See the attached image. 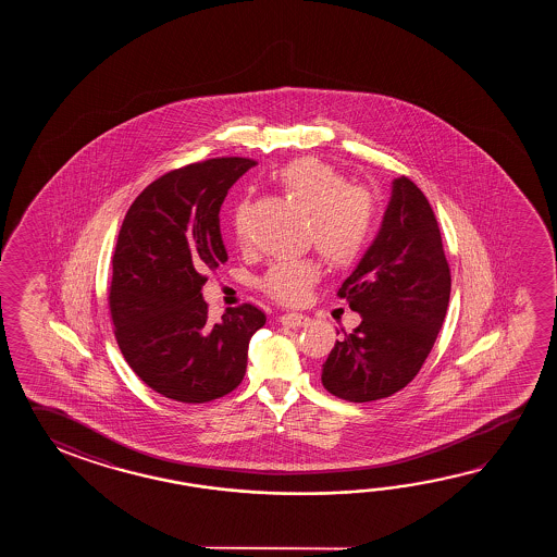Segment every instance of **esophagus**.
<instances>
[{
  "mask_svg": "<svg viewBox=\"0 0 557 557\" xmlns=\"http://www.w3.org/2000/svg\"><path fill=\"white\" fill-rule=\"evenodd\" d=\"M281 322L284 326H290V329H298V326H307L310 319L305 314H298V312H286L281 317Z\"/></svg>",
  "mask_w": 557,
  "mask_h": 557,
  "instance_id": "obj_1",
  "label": "esophagus"
}]
</instances>
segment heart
I'll return each mask as SVG.
<instances>
[{"label": "heart", "mask_w": 557, "mask_h": 557, "mask_svg": "<svg viewBox=\"0 0 557 557\" xmlns=\"http://www.w3.org/2000/svg\"><path fill=\"white\" fill-rule=\"evenodd\" d=\"M281 189L308 213L307 238L332 267H350L362 257L376 225V202L370 190L350 185L338 169L302 157L276 173ZM245 205L233 211V231L245 240ZM319 262L310 257L274 261L262 274L261 288L267 295L296 305L305 300L310 286L319 281Z\"/></svg>", "instance_id": "obj_1"}]
</instances>
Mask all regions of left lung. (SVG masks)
<instances>
[{
  "label": "left lung",
  "mask_w": 557,
  "mask_h": 557,
  "mask_svg": "<svg viewBox=\"0 0 557 557\" xmlns=\"http://www.w3.org/2000/svg\"><path fill=\"white\" fill-rule=\"evenodd\" d=\"M438 221L408 177L392 181L379 235L338 296L362 317L322 364V386L348 403L403 391L436 343L450 302Z\"/></svg>",
  "instance_id": "left-lung-1"
}]
</instances>
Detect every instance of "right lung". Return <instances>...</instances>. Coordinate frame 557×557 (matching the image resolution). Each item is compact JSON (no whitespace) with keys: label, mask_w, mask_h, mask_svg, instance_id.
Instances as JSON below:
<instances>
[{"label":"right lung","mask_w":557,"mask_h":557,"mask_svg":"<svg viewBox=\"0 0 557 557\" xmlns=\"http://www.w3.org/2000/svg\"><path fill=\"white\" fill-rule=\"evenodd\" d=\"M257 163L221 157L181 166L133 201L113 252L109 308L119 348L139 379L185 404L216 400L247 372L250 336L264 326L252 305L209 320L207 273L226 262L219 211Z\"/></svg>","instance_id":"obj_1"}]
</instances>
